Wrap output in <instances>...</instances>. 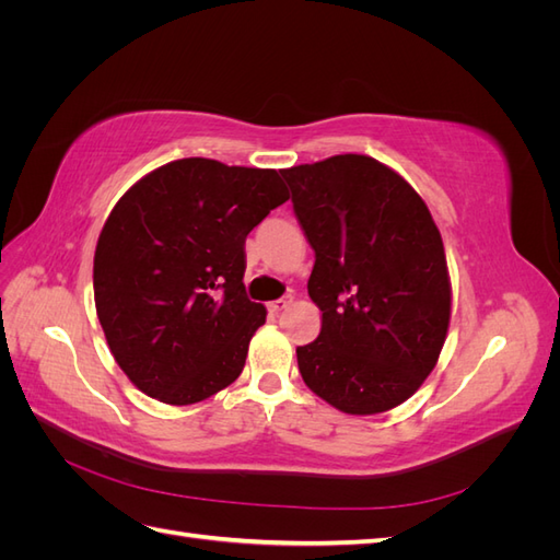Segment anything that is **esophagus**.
Here are the masks:
<instances>
[{"mask_svg": "<svg viewBox=\"0 0 560 560\" xmlns=\"http://www.w3.org/2000/svg\"><path fill=\"white\" fill-rule=\"evenodd\" d=\"M290 303H292V299H290V296L276 299V301H270V303H268V311L273 313V315H278V313H282L284 308H290Z\"/></svg>", "mask_w": 560, "mask_h": 560, "instance_id": "esophagus-1", "label": "esophagus"}]
</instances>
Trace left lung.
<instances>
[{"label":"left lung","mask_w":560,"mask_h":560,"mask_svg":"<svg viewBox=\"0 0 560 560\" xmlns=\"http://www.w3.org/2000/svg\"><path fill=\"white\" fill-rule=\"evenodd\" d=\"M280 173L315 249L308 294L322 311L319 336L296 348L301 378L350 416L395 409L430 376L448 331L451 282L432 214L369 156Z\"/></svg>","instance_id":"8db88e82"}]
</instances>
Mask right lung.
<instances>
[{"label": "right lung", "mask_w": 560, "mask_h": 560, "mask_svg": "<svg viewBox=\"0 0 560 560\" xmlns=\"http://www.w3.org/2000/svg\"><path fill=\"white\" fill-rule=\"evenodd\" d=\"M287 198L276 171L179 159L116 202L95 247V308L144 395L186 406L241 376L266 322L243 284L245 238Z\"/></svg>", "instance_id": "right-lung-1"}]
</instances>
